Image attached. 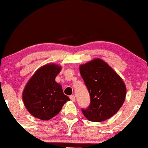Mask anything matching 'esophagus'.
I'll return each mask as SVG.
<instances>
[{"label": "esophagus", "instance_id": "34e87169", "mask_svg": "<svg viewBox=\"0 0 148 148\" xmlns=\"http://www.w3.org/2000/svg\"><path fill=\"white\" fill-rule=\"evenodd\" d=\"M69 98H70V100L73 101V102H75V97L74 96H71Z\"/></svg>", "mask_w": 148, "mask_h": 148}]
</instances>
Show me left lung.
Listing matches in <instances>:
<instances>
[{"mask_svg":"<svg viewBox=\"0 0 148 148\" xmlns=\"http://www.w3.org/2000/svg\"><path fill=\"white\" fill-rule=\"evenodd\" d=\"M90 96V104L82 112L92 122L110 119L119 110L126 97V86L120 76L100 58L79 66Z\"/></svg>","mask_w":148,"mask_h":148,"instance_id":"obj_1","label":"left lung"}]
</instances>
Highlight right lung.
<instances>
[{
    "label": "right lung",
    "mask_w": 148,
    "mask_h": 148,
    "mask_svg": "<svg viewBox=\"0 0 148 148\" xmlns=\"http://www.w3.org/2000/svg\"><path fill=\"white\" fill-rule=\"evenodd\" d=\"M61 70L56 64H47L36 71L24 88L23 104L30 114L40 120L48 121L58 114L70 100L55 78Z\"/></svg>",
    "instance_id": "add662e5"
}]
</instances>
